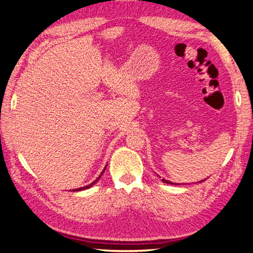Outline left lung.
Segmentation results:
<instances>
[{
  "label": "left lung",
  "instance_id": "8db88e82",
  "mask_svg": "<svg viewBox=\"0 0 253 253\" xmlns=\"http://www.w3.org/2000/svg\"><path fill=\"white\" fill-rule=\"evenodd\" d=\"M162 181H163V182H164V183H166V184H173V185H177V184H176V183L169 182V181H168V179H164V178H163V179H162ZM203 181H205V179H203ZM203 181H201V182H203Z\"/></svg>",
  "mask_w": 253,
  "mask_h": 253
}]
</instances>
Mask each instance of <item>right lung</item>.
Listing matches in <instances>:
<instances>
[{
  "instance_id": "obj_1",
  "label": "right lung",
  "mask_w": 253,
  "mask_h": 253,
  "mask_svg": "<svg viewBox=\"0 0 253 253\" xmlns=\"http://www.w3.org/2000/svg\"><path fill=\"white\" fill-rule=\"evenodd\" d=\"M105 169H106V168L104 169V170H102V172H101V175H102V173H104L105 172ZM101 175H100V176H101ZM100 176L99 177H98L97 179H96V181L95 182H92L91 184H89V185H87V186H84V187H79V188H76V190H74V191H81V190H87V188H89V187H91L92 185H93V184H95L97 181H98V179H99L100 178Z\"/></svg>"
}]
</instances>
